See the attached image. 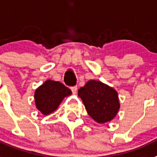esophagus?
<instances>
[{"label":"esophagus","instance_id":"1","mask_svg":"<svg viewBox=\"0 0 157 157\" xmlns=\"http://www.w3.org/2000/svg\"><path fill=\"white\" fill-rule=\"evenodd\" d=\"M71 90H72V92H73V94H76V92H77V86H72V87H71Z\"/></svg>","mask_w":157,"mask_h":157}]
</instances>
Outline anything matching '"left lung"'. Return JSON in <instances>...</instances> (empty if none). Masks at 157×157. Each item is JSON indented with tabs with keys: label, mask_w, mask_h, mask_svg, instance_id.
<instances>
[{
	"label": "left lung",
	"mask_w": 157,
	"mask_h": 157,
	"mask_svg": "<svg viewBox=\"0 0 157 157\" xmlns=\"http://www.w3.org/2000/svg\"><path fill=\"white\" fill-rule=\"evenodd\" d=\"M78 91L88 115L97 123L109 122L120 109L116 90L102 82L90 80Z\"/></svg>",
	"instance_id": "8db88e82"
}]
</instances>
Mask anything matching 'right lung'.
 <instances>
[{
  "mask_svg": "<svg viewBox=\"0 0 157 157\" xmlns=\"http://www.w3.org/2000/svg\"><path fill=\"white\" fill-rule=\"evenodd\" d=\"M71 94V90L60 82L46 80L35 90V104L46 116L55 111L65 97Z\"/></svg>",
  "mask_w": 157,
  "mask_h": 157,
  "instance_id": "obj_1",
  "label": "right lung"
}]
</instances>
